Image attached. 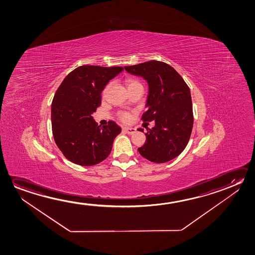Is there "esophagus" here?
Here are the masks:
<instances>
[{"mask_svg": "<svg viewBox=\"0 0 255 255\" xmlns=\"http://www.w3.org/2000/svg\"><path fill=\"white\" fill-rule=\"evenodd\" d=\"M122 130L126 132V133H128V134H132V133H135V129L132 128H123Z\"/></svg>", "mask_w": 255, "mask_h": 255, "instance_id": "esophagus-1", "label": "esophagus"}]
</instances>
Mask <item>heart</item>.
<instances>
[{
  "mask_svg": "<svg viewBox=\"0 0 255 255\" xmlns=\"http://www.w3.org/2000/svg\"><path fill=\"white\" fill-rule=\"evenodd\" d=\"M126 84H127V87H128V88H131V87H133V86L140 85L141 83H140L137 80H135V79H133V78H128V79H127V81H126ZM106 89H105L104 93H105ZM119 118L122 120V122H129L131 116H130V114H128V113L122 112V113H120V114H119Z\"/></svg>",
  "mask_w": 255,
  "mask_h": 255,
  "instance_id": "b5f03b06",
  "label": "heart"
}]
</instances>
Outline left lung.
I'll return each instance as SVG.
<instances>
[{
	"mask_svg": "<svg viewBox=\"0 0 255 255\" xmlns=\"http://www.w3.org/2000/svg\"><path fill=\"white\" fill-rule=\"evenodd\" d=\"M124 68L128 73L141 76L149 85L147 111L141 120L155 121V126L147 129L145 143L138 148L139 153L154 163L174 159L185 149L193 128L189 87L172 66L160 61H148ZM138 130L143 132L142 128Z\"/></svg>",
	"mask_w": 255,
	"mask_h": 255,
	"instance_id": "1",
	"label": "left lung"
}]
</instances>
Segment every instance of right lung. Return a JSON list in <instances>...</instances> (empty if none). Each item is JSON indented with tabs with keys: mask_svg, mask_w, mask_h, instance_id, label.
<instances>
[{
	"mask_svg": "<svg viewBox=\"0 0 255 255\" xmlns=\"http://www.w3.org/2000/svg\"><path fill=\"white\" fill-rule=\"evenodd\" d=\"M123 67L82 65L62 81L53 98L54 140L65 158L80 166L97 165L109 156L122 128L114 122L98 126L92 114L101 105V93Z\"/></svg>",
	"mask_w": 255,
	"mask_h": 255,
	"instance_id": "1",
	"label": "right lung"
}]
</instances>
